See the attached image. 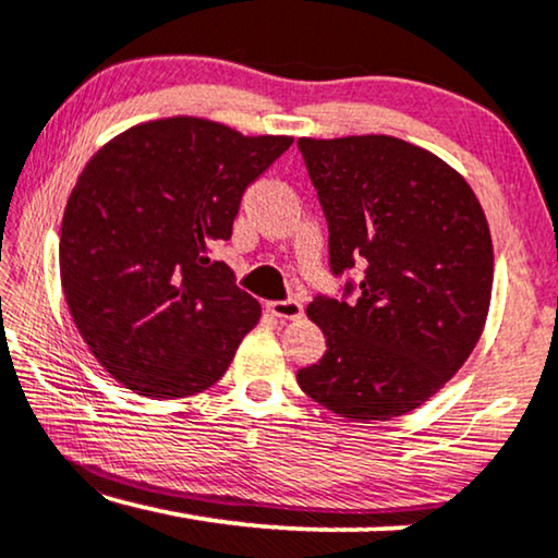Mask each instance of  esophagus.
<instances>
[{
  "instance_id": "1",
  "label": "esophagus",
  "mask_w": 558,
  "mask_h": 558,
  "mask_svg": "<svg viewBox=\"0 0 558 558\" xmlns=\"http://www.w3.org/2000/svg\"><path fill=\"white\" fill-rule=\"evenodd\" d=\"M266 312L277 319H300L302 317V304L294 300L284 302H266Z\"/></svg>"
}]
</instances>
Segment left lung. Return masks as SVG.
Returning <instances> with one entry per match:
<instances>
[{
    "label": "left lung",
    "instance_id": "8db88e82",
    "mask_svg": "<svg viewBox=\"0 0 558 558\" xmlns=\"http://www.w3.org/2000/svg\"><path fill=\"white\" fill-rule=\"evenodd\" d=\"M296 147L330 228L332 271L363 264L355 304L310 302L327 350L296 380L348 422L409 414L483 335L493 296L483 205L454 167L399 136H302Z\"/></svg>",
    "mask_w": 558,
    "mask_h": 558
}]
</instances>
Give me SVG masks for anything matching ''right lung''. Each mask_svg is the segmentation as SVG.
<instances>
[{
	"instance_id": "right-lung-1",
	"label": "right lung",
	"mask_w": 558,
	"mask_h": 558,
	"mask_svg": "<svg viewBox=\"0 0 558 558\" xmlns=\"http://www.w3.org/2000/svg\"><path fill=\"white\" fill-rule=\"evenodd\" d=\"M292 136L197 117L136 124L78 174L60 226V284L90 353L129 391L182 399L231 365L262 304L210 246Z\"/></svg>"
}]
</instances>
